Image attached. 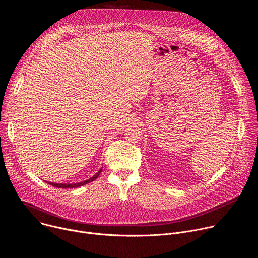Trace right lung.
<instances>
[{"label":"right lung","mask_w":258,"mask_h":258,"mask_svg":"<svg viewBox=\"0 0 258 258\" xmlns=\"http://www.w3.org/2000/svg\"><path fill=\"white\" fill-rule=\"evenodd\" d=\"M101 171H102V167L100 168V170L95 174V175H93L91 178H89V179H86V180H84V181H81V182H76V183H57V182H51V181H49L48 183L49 185H51V186H54V187H56V188H59V189H71V188H79V187H81V186H84V185H87V183H89V182H91V181H93V180H95L98 176H99V174L101 173Z\"/></svg>","instance_id":"right-lung-1"}]
</instances>
